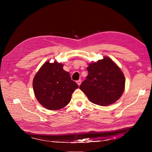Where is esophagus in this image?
Segmentation results:
<instances>
[{"mask_svg":"<svg viewBox=\"0 0 152 152\" xmlns=\"http://www.w3.org/2000/svg\"><path fill=\"white\" fill-rule=\"evenodd\" d=\"M76 83L77 84V85H78L79 86H80V85H81V79H79V80L77 81H76Z\"/></svg>","mask_w":152,"mask_h":152,"instance_id":"1","label":"esophagus"}]
</instances>
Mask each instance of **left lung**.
Instances as JSON below:
<instances>
[{
  "label": "left lung",
  "instance_id": "obj_1",
  "mask_svg": "<svg viewBox=\"0 0 152 152\" xmlns=\"http://www.w3.org/2000/svg\"><path fill=\"white\" fill-rule=\"evenodd\" d=\"M88 75L79 86L89 101L100 106H107L116 102L125 88L123 71L108 57L89 64Z\"/></svg>",
  "mask_w": 152,
  "mask_h": 152
}]
</instances>
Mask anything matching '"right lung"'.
Masks as SVG:
<instances>
[{
	"label": "right lung",
	"mask_w": 152,
	"mask_h": 152,
	"mask_svg": "<svg viewBox=\"0 0 152 152\" xmlns=\"http://www.w3.org/2000/svg\"><path fill=\"white\" fill-rule=\"evenodd\" d=\"M63 67V64L57 61H46L33 79L35 97L40 104L48 110H58L66 106L72 94L79 87Z\"/></svg>",
	"instance_id": "obj_1"
}]
</instances>
